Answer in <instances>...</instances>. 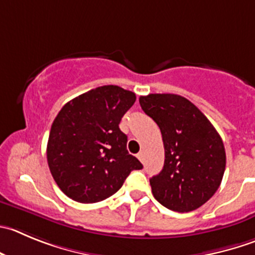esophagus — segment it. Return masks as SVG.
Masks as SVG:
<instances>
[{
  "label": "esophagus",
  "instance_id": "esophagus-1",
  "mask_svg": "<svg viewBox=\"0 0 255 255\" xmlns=\"http://www.w3.org/2000/svg\"><path fill=\"white\" fill-rule=\"evenodd\" d=\"M137 157H139L140 161L144 162V160H145V154H144V151H140L139 154H137Z\"/></svg>",
  "mask_w": 255,
  "mask_h": 255
}]
</instances>
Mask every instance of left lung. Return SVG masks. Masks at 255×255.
<instances>
[{
    "label": "left lung",
    "instance_id": "left-lung-1",
    "mask_svg": "<svg viewBox=\"0 0 255 255\" xmlns=\"http://www.w3.org/2000/svg\"><path fill=\"white\" fill-rule=\"evenodd\" d=\"M144 113L160 128L164 168L150 179L154 198L168 209L188 213L209 200L225 170L223 140L207 116L175 94L140 96Z\"/></svg>",
    "mask_w": 255,
    "mask_h": 255
}]
</instances>
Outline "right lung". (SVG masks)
Segmentation results:
<instances>
[{
    "mask_svg": "<svg viewBox=\"0 0 255 255\" xmlns=\"http://www.w3.org/2000/svg\"><path fill=\"white\" fill-rule=\"evenodd\" d=\"M136 96L115 85L96 87L72 99L51 126L47 162L53 179L69 198L98 203L115 194L142 164L126 150L119 128Z\"/></svg>",
    "mask_w": 255,
    "mask_h": 255,
    "instance_id": "1",
    "label": "right lung"
}]
</instances>
